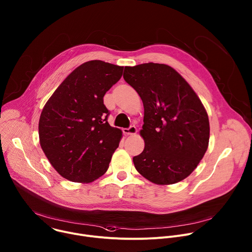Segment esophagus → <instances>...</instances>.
<instances>
[{"mask_svg": "<svg viewBox=\"0 0 252 252\" xmlns=\"http://www.w3.org/2000/svg\"><path fill=\"white\" fill-rule=\"evenodd\" d=\"M123 131H124V133H125L126 135H133V134L136 133L137 130H136V127H135L134 126H131L128 127V128H124Z\"/></svg>", "mask_w": 252, "mask_h": 252, "instance_id": "34e87169", "label": "esophagus"}]
</instances>
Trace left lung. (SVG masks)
Listing matches in <instances>:
<instances>
[{"mask_svg": "<svg viewBox=\"0 0 252 252\" xmlns=\"http://www.w3.org/2000/svg\"><path fill=\"white\" fill-rule=\"evenodd\" d=\"M124 79L143 103L139 134L143 151L133 157L137 172L157 185L187 178L204 157L210 139L207 111L189 83L171 66H126Z\"/></svg>", "mask_w": 252, "mask_h": 252, "instance_id": "8db88e82", "label": "left lung"}]
</instances>
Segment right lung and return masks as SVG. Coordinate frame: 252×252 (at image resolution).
Masks as SVG:
<instances>
[{"label":"right lung","mask_w":252,"mask_h":252,"mask_svg":"<svg viewBox=\"0 0 252 252\" xmlns=\"http://www.w3.org/2000/svg\"><path fill=\"white\" fill-rule=\"evenodd\" d=\"M123 66L91 60L74 69L44 105L38 123L40 146L63 178L91 183L103 176L123 137L107 122L104 96Z\"/></svg>","instance_id":"right-lung-1"}]
</instances>
